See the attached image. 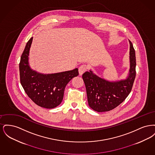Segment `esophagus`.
Segmentation results:
<instances>
[{"label":"esophagus","instance_id":"1","mask_svg":"<svg viewBox=\"0 0 155 155\" xmlns=\"http://www.w3.org/2000/svg\"><path fill=\"white\" fill-rule=\"evenodd\" d=\"M87 70V67L86 65H82L79 67L78 68V71H79V74L80 75H82L84 74Z\"/></svg>","mask_w":155,"mask_h":155}]
</instances>
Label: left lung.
Listing matches in <instances>:
<instances>
[{
  "label": "left lung",
  "mask_w": 155,
  "mask_h": 155,
  "mask_svg": "<svg viewBox=\"0 0 155 155\" xmlns=\"http://www.w3.org/2000/svg\"><path fill=\"white\" fill-rule=\"evenodd\" d=\"M130 42V67L127 77L120 81H109L90 70L82 75L89 107L97 112L110 111L122 103L130 94L136 75L135 52Z\"/></svg>",
  "instance_id": "left-lung-1"
}]
</instances>
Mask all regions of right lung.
Here are the masks:
<instances>
[{"label": "right lung", "instance_id": "right-lung-1", "mask_svg": "<svg viewBox=\"0 0 155 155\" xmlns=\"http://www.w3.org/2000/svg\"><path fill=\"white\" fill-rule=\"evenodd\" d=\"M33 37L27 42L19 64L20 82L25 93L39 106L53 109L61 103L67 84L78 75V68L54 74H42L31 69L28 56Z\"/></svg>", "mask_w": 155, "mask_h": 155}]
</instances>
